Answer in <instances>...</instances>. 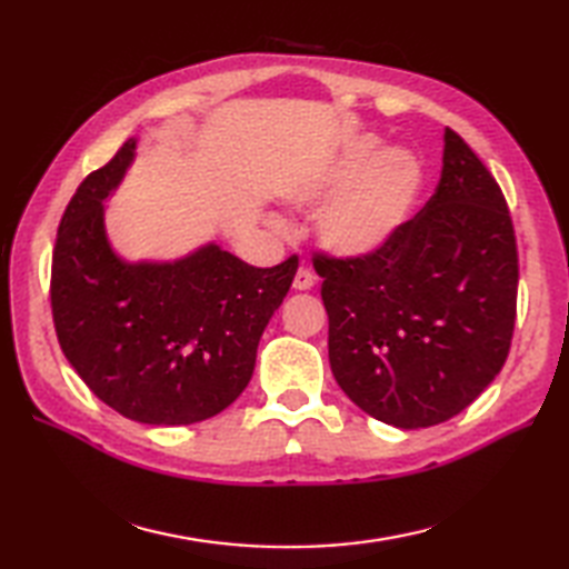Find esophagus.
I'll return each mask as SVG.
<instances>
[{
  "label": "esophagus",
  "mask_w": 569,
  "mask_h": 569,
  "mask_svg": "<svg viewBox=\"0 0 569 569\" xmlns=\"http://www.w3.org/2000/svg\"><path fill=\"white\" fill-rule=\"evenodd\" d=\"M312 286H316V276H312V271L306 269V266H300L296 278H293V288L296 291H310Z\"/></svg>",
  "instance_id": "34e87169"
}]
</instances>
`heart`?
<instances>
[{"label":"heart","mask_w":569,"mask_h":569,"mask_svg":"<svg viewBox=\"0 0 569 569\" xmlns=\"http://www.w3.org/2000/svg\"><path fill=\"white\" fill-rule=\"evenodd\" d=\"M420 186V163L408 151L379 156L373 139L349 143L328 171L308 178L293 192L298 208H322L318 234L337 257H367L401 224Z\"/></svg>","instance_id":"heart-1"}]
</instances>
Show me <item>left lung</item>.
<instances>
[{
    "label": "left lung",
    "mask_w": 569,
    "mask_h": 569,
    "mask_svg": "<svg viewBox=\"0 0 569 569\" xmlns=\"http://www.w3.org/2000/svg\"><path fill=\"white\" fill-rule=\"evenodd\" d=\"M340 389L381 422L430 428L475 401L509 357L518 251L503 192L445 129L442 173L413 220L367 257H312Z\"/></svg>",
    "instance_id": "left-lung-1"
}]
</instances>
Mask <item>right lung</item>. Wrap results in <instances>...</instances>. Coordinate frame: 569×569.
Returning a JSON list of instances; mask_svg holds the SVG:
<instances>
[{"instance_id":"add662e5","label":"right lung","mask_w":569,"mask_h":569,"mask_svg":"<svg viewBox=\"0 0 569 569\" xmlns=\"http://www.w3.org/2000/svg\"><path fill=\"white\" fill-rule=\"evenodd\" d=\"M134 149L129 139L68 202L51 266L53 325L70 367L102 403L147 426H190L247 389L298 257L257 269L208 244L171 263L122 261L107 241L102 202Z\"/></svg>"}]
</instances>
